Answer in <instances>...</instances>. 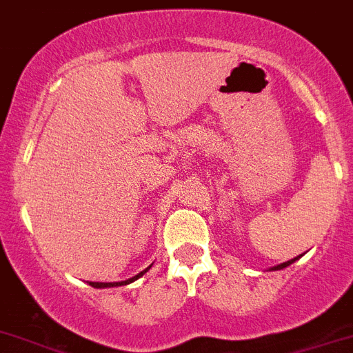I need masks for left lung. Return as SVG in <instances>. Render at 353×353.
Returning <instances> with one entry per match:
<instances>
[{"mask_svg":"<svg viewBox=\"0 0 353 353\" xmlns=\"http://www.w3.org/2000/svg\"><path fill=\"white\" fill-rule=\"evenodd\" d=\"M301 255H303V254H301ZM301 255H297V257L290 259V261H287V263H282V264H276V266H273V268H271V271H278V270H283V268L290 266V264H292V263H296L297 259H301Z\"/></svg>","mask_w":353,"mask_h":353,"instance_id":"1","label":"left lung"}]
</instances>
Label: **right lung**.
Masks as SVG:
<instances>
[{
	"label": "right lung",
	"mask_w": 353,
	"mask_h": 353,
	"mask_svg": "<svg viewBox=\"0 0 353 353\" xmlns=\"http://www.w3.org/2000/svg\"><path fill=\"white\" fill-rule=\"evenodd\" d=\"M152 268V264L148 268H145L143 271H140V273L138 274H134V276L132 278H128V280H122V282H89V285L90 287H94V289H108V287H121V285H129V283H132L134 282V280H138V278H141L143 276L145 273H147L148 270H150Z\"/></svg>",
	"instance_id": "add662e5"
}]
</instances>
